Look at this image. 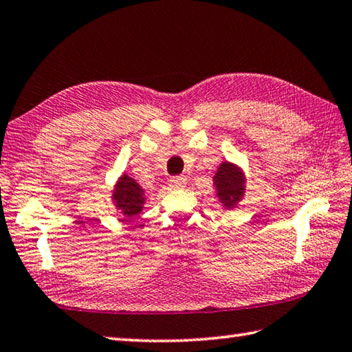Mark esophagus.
<instances>
[{
	"label": "esophagus",
	"mask_w": 352,
	"mask_h": 352,
	"mask_svg": "<svg viewBox=\"0 0 352 352\" xmlns=\"http://www.w3.org/2000/svg\"><path fill=\"white\" fill-rule=\"evenodd\" d=\"M169 186L172 189H182L186 186V180H184V177H172L169 180Z\"/></svg>",
	"instance_id": "34e87169"
}]
</instances>
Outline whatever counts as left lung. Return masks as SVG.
<instances>
[{
	"instance_id": "obj_1",
	"label": "left lung",
	"mask_w": 352,
	"mask_h": 352,
	"mask_svg": "<svg viewBox=\"0 0 352 352\" xmlns=\"http://www.w3.org/2000/svg\"><path fill=\"white\" fill-rule=\"evenodd\" d=\"M243 177L231 163H223L217 174L214 177V183L217 186V192H219L220 200L226 204V206H234L237 203L241 195L245 186H243Z\"/></svg>"
}]
</instances>
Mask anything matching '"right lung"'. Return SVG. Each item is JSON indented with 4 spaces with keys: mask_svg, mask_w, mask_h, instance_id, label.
Instances as JSON below:
<instances>
[{
    "mask_svg": "<svg viewBox=\"0 0 352 352\" xmlns=\"http://www.w3.org/2000/svg\"><path fill=\"white\" fill-rule=\"evenodd\" d=\"M113 198L117 208L123 210V214L127 217L140 214L144 201L143 190L140 189L138 184L129 175H123L120 178L117 189L113 192Z\"/></svg>",
    "mask_w": 352,
    "mask_h": 352,
    "instance_id": "right-lung-1",
    "label": "right lung"
}]
</instances>
